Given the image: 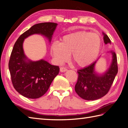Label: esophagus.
<instances>
[{"label":"esophagus","instance_id":"34e87169","mask_svg":"<svg viewBox=\"0 0 128 128\" xmlns=\"http://www.w3.org/2000/svg\"><path fill=\"white\" fill-rule=\"evenodd\" d=\"M67 71V70L65 67H60V72H65Z\"/></svg>","mask_w":128,"mask_h":128}]
</instances>
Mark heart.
<instances>
[{
    "mask_svg": "<svg viewBox=\"0 0 128 128\" xmlns=\"http://www.w3.org/2000/svg\"><path fill=\"white\" fill-rule=\"evenodd\" d=\"M102 40L97 34L77 31L64 36L58 44L51 47V53L57 64H62L72 54V60L80 67L88 66L100 53Z\"/></svg>",
    "mask_w": 128,
    "mask_h": 128,
    "instance_id": "b5f03b06",
    "label": "heart"
}]
</instances>
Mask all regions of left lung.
Instances as JSON below:
<instances>
[{"instance_id":"left-lung-1","label":"left lung","mask_w":128,"mask_h":128,"mask_svg":"<svg viewBox=\"0 0 128 128\" xmlns=\"http://www.w3.org/2000/svg\"><path fill=\"white\" fill-rule=\"evenodd\" d=\"M105 44H111L110 38L103 32ZM112 60L110 66L103 73L100 74L95 70L96 64L100 57L89 66L78 70V77L75 85V91L80 98L87 100H98L105 96L110 90L118 73L116 53L110 51Z\"/></svg>"}]
</instances>
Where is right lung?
<instances>
[{
	"mask_svg": "<svg viewBox=\"0 0 128 128\" xmlns=\"http://www.w3.org/2000/svg\"><path fill=\"white\" fill-rule=\"evenodd\" d=\"M57 26L54 22L35 24L21 35L14 44L9 69L14 88L25 97L36 99L45 94L60 68L43 59L36 61L28 59L23 49L24 40L32 35L39 34L45 36L50 43Z\"/></svg>",
	"mask_w": 128,
	"mask_h": 128,
	"instance_id": "obj_1",
	"label": "right lung"
}]
</instances>
